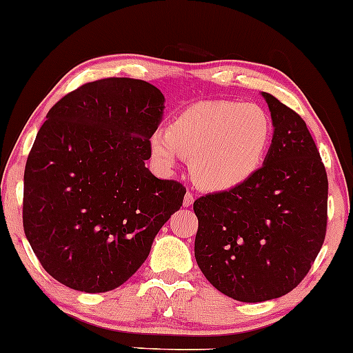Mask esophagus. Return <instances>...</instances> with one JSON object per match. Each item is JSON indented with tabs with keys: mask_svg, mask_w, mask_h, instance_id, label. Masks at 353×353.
I'll use <instances>...</instances> for the list:
<instances>
[{
	"mask_svg": "<svg viewBox=\"0 0 353 353\" xmlns=\"http://www.w3.org/2000/svg\"><path fill=\"white\" fill-rule=\"evenodd\" d=\"M193 203H194V196L191 193H186L185 199H183V205H185V208H190V205H193Z\"/></svg>",
	"mask_w": 353,
	"mask_h": 353,
	"instance_id": "obj_1",
	"label": "esophagus"
}]
</instances>
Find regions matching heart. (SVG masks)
Segmentation results:
<instances>
[{"label": "heart", "mask_w": 353, "mask_h": 353, "mask_svg": "<svg viewBox=\"0 0 353 353\" xmlns=\"http://www.w3.org/2000/svg\"><path fill=\"white\" fill-rule=\"evenodd\" d=\"M271 139L272 125L258 105L212 100L183 110L167 131L150 136L149 145L160 168L172 170L180 157L190 159L199 188L225 193L258 173Z\"/></svg>", "instance_id": "1"}]
</instances>
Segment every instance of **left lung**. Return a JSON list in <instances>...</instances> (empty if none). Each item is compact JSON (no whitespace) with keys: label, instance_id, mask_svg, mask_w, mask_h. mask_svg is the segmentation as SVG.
Listing matches in <instances>:
<instances>
[{"label":"left lung","instance_id":"obj_1","mask_svg":"<svg viewBox=\"0 0 353 353\" xmlns=\"http://www.w3.org/2000/svg\"><path fill=\"white\" fill-rule=\"evenodd\" d=\"M274 134L263 167L243 186L201 196L196 263L233 300L258 303L303 281L326 236L327 175L299 113L263 92Z\"/></svg>","mask_w":353,"mask_h":353}]
</instances>
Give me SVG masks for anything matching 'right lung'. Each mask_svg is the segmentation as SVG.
Instances as JSON below:
<instances>
[{"label":"right lung","instance_id":"1","mask_svg":"<svg viewBox=\"0 0 353 353\" xmlns=\"http://www.w3.org/2000/svg\"><path fill=\"white\" fill-rule=\"evenodd\" d=\"M163 102L149 82L108 77L47 113L27 157L22 222L40 264L63 285L87 294L120 287L181 208L186 188L145 167Z\"/></svg>","mask_w":353,"mask_h":353}]
</instances>
